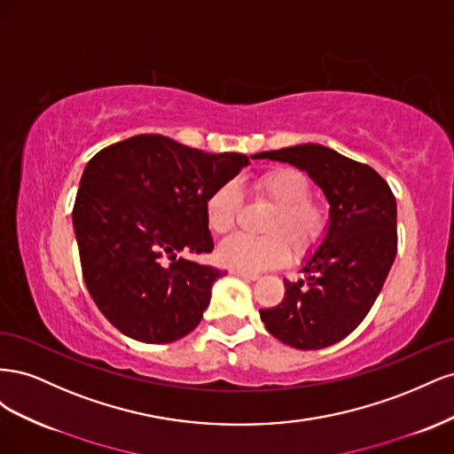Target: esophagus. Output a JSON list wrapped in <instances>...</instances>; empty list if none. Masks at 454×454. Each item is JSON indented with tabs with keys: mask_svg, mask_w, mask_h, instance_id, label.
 <instances>
[{
	"mask_svg": "<svg viewBox=\"0 0 454 454\" xmlns=\"http://www.w3.org/2000/svg\"><path fill=\"white\" fill-rule=\"evenodd\" d=\"M231 274L232 277H239V278H242V280H257L259 278V274H254V272H242V270H231Z\"/></svg>",
	"mask_w": 454,
	"mask_h": 454,
	"instance_id": "esophagus-1",
	"label": "esophagus"
}]
</instances>
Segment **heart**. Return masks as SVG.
<instances>
[{
  "label": "heart",
  "instance_id": "heart-1",
  "mask_svg": "<svg viewBox=\"0 0 454 454\" xmlns=\"http://www.w3.org/2000/svg\"><path fill=\"white\" fill-rule=\"evenodd\" d=\"M255 195L274 204L265 232L270 237L237 235L225 240L217 250L219 263L242 272H261L284 265L295 255H305L316 248L327 229V212L310 200V184L294 168H274L254 182ZM240 210V189L235 182H225L214 189L204 204V215L214 235H227L235 227Z\"/></svg>",
  "mask_w": 454,
  "mask_h": 454
}]
</instances>
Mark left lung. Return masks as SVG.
<instances>
[{
    "mask_svg": "<svg viewBox=\"0 0 454 454\" xmlns=\"http://www.w3.org/2000/svg\"><path fill=\"white\" fill-rule=\"evenodd\" d=\"M309 174L329 204L327 229L301 263L303 278L284 280L282 303L259 310L267 332L299 350L332 347L362 324L395 259V199L367 164L318 144L263 151Z\"/></svg>",
    "mask_w": 454,
    "mask_h": 454,
    "instance_id": "8db88e82",
    "label": "left lung"
}]
</instances>
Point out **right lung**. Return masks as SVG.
Returning a JSON list of instances; mask_svg holds the SVG:
<instances>
[{
    "mask_svg": "<svg viewBox=\"0 0 454 454\" xmlns=\"http://www.w3.org/2000/svg\"><path fill=\"white\" fill-rule=\"evenodd\" d=\"M250 159L204 153L160 134L98 151L81 176L74 231L87 290L122 335L162 345L185 337L223 270L191 261L214 240L206 199Z\"/></svg>",
    "mask_w": 454,
    "mask_h": 454,
    "instance_id": "obj_1",
    "label": "right lung"
}]
</instances>
